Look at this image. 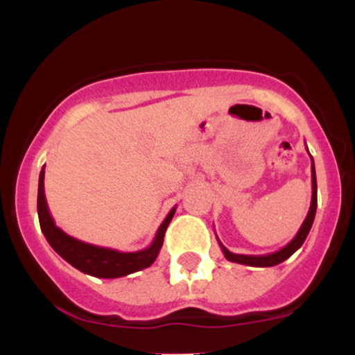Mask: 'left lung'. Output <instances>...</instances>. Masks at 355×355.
I'll return each mask as SVG.
<instances>
[{
	"label": "left lung",
	"instance_id": "left-lung-1",
	"mask_svg": "<svg viewBox=\"0 0 355 355\" xmlns=\"http://www.w3.org/2000/svg\"><path fill=\"white\" fill-rule=\"evenodd\" d=\"M309 152V150H307ZM312 158V157H311ZM315 210H317V178H315V166H313V158H312V202H311V209H309L307 217H305L302 227H300L299 232L292 242H288L287 245L280 248V250L274 252V254H267V255H242V254H234L230 252L229 248H225L222 245V242L218 240L220 247H222L223 255H225L227 260L235 263H242V266H250V267H274L282 263L284 260H287L294 252L299 250L302 247V243L307 239L309 232L312 229L313 218H315ZM218 239V237H217Z\"/></svg>",
	"mask_w": 355,
	"mask_h": 355
}]
</instances>
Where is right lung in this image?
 I'll list each match as a JSON object with an SVG mask.
<instances>
[{"mask_svg": "<svg viewBox=\"0 0 355 355\" xmlns=\"http://www.w3.org/2000/svg\"><path fill=\"white\" fill-rule=\"evenodd\" d=\"M173 215L175 207L168 211L162 225L158 227L153 242L146 248H141V250L120 252L115 250V248L92 245V243L81 242V240L64 234L60 227H56L50 209H48L46 197H44V166L40 172L38 218L43 235L61 259L67 260L70 266L78 268L83 274L98 277V279H116V277H125L150 267L160 254V248L164 245L165 230L168 223L172 222Z\"/></svg>", "mask_w": 355, "mask_h": 355, "instance_id": "1", "label": "right lung"}]
</instances>
